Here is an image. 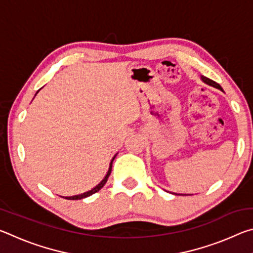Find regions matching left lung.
Wrapping results in <instances>:
<instances>
[{
  "instance_id": "1",
  "label": "left lung",
  "mask_w": 253,
  "mask_h": 253,
  "mask_svg": "<svg viewBox=\"0 0 253 253\" xmlns=\"http://www.w3.org/2000/svg\"><path fill=\"white\" fill-rule=\"evenodd\" d=\"M202 80L204 81L205 84H210V85H212V87H214V88H217V89H220V90H222L221 85H220L219 84H216L215 81H213V80L209 79V78H207V77H203V76H202Z\"/></svg>"
}]
</instances>
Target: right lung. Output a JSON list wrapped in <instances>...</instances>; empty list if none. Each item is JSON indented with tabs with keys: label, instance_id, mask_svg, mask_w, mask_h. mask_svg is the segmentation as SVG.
Instances as JSON below:
<instances>
[{
	"label": "right lung",
	"instance_id": "1",
	"mask_svg": "<svg viewBox=\"0 0 253 253\" xmlns=\"http://www.w3.org/2000/svg\"><path fill=\"white\" fill-rule=\"evenodd\" d=\"M115 157H116V155L114 156V158H113V160H111V162H110V165H109L108 173H107V175H106V176H105V178L102 179V181H101L99 184H98V185H97L95 188H92L91 191H88V192H85V193H84V194H80V195H75V196H66L65 199H67V200H81V199L88 198V196H90V195H92V194H95L96 192H98V191L100 190V188L104 187V185H105L106 182H107V179H108L109 175H110V173H111V166H113V162H114V160H115Z\"/></svg>",
	"mask_w": 253,
	"mask_h": 253
}]
</instances>
